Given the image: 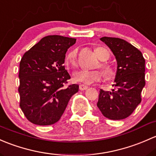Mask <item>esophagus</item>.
I'll list each match as a JSON object with an SVG mask.
<instances>
[{"instance_id":"obj_1","label":"esophagus","mask_w":156,"mask_h":156,"mask_svg":"<svg viewBox=\"0 0 156 156\" xmlns=\"http://www.w3.org/2000/svg\"><path fill=\"white\" fill-rule=\"evenodd\" d=\"M79 88H80V89L81 90V91H84V90H86L89 88V86H85V85L83 84H80V86H79Z\"/></svg>"}]
</instances>
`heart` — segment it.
<instances>
[{"label":"heart","instance_id":"1","mask_svg":"<svg viewBox=\"0 0 156 156\" xmlns=\"http://www.w3.org/2000/svg\"><path fill=\"white\" fill-rule=\"evenodd\" d=\"M95 53L101 61L105 62L110 58V52L103 47H97L95 49ZM65 62L67 65L72 67L77 66V50L73 49L67 54L65 58ZM101 68L104 71V75L107 79H110L115 76V70L110 65L107 63H101ZM104 75L101 70H81L75 72L73 73V80L79 83L84 84H91L95 82L100 81L103 78Z\"/></svg>","mask_w":156,"mask_h":156}]
</instances>
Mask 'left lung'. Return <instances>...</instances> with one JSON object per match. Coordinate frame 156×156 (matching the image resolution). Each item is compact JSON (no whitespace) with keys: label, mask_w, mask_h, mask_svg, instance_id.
I'll return each instance as SVG.
<instances>
[{"label":"left lung","mask_w":156,"mask_h":156,"mask_svg":"<svg viewBox=\"0 0 156 156\" xmlns=\"http://www.w3.org/2000/svg\"><path fill=\"white\" fill-rule=\"evenodd\" d=\"M117 61L114 87L110 91L100 90L97 106L103 115L113 120L124 119L141 102L145 86V59L139 49L116 37L101 38Z\"/></svg>","instance_id":"obj_1"}]
</instances>
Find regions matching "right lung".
Listing matches in <instances>:
<instances>
[{
    "label": "right lung",
    "mask_w": 156,
    "mask_h": 156,
    "mask_svg": "<svg viewBox=\"0 0 156 156\" xmlns=\"http://www.w3.org/2000/svg\"><path fill=\"white\" fill-rule=\"evenodd\" d=\"M76 39L59 35L42 38L27 51L19 65L21 110L27 119L37 126L57 122L79 85L67 84L70 76L65 70L67 49Z\"/></svg>",
    "instance_id": "1"
}]
</instances>
